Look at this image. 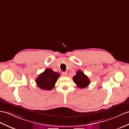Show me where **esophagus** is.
Segmentation results:
<instances>
[{"instance_id": "obj_1", "label": "esophagus", "mask_w": 129, "mask_h": 129, "mask_svg": "<svg viewBox=\"0 0 129 129\" xmlns=\"http://www.w3.org/2000/svg\"><path fill=\"white\" fill-rule=\"evenodd\" d=\"M62 76H64V77L67 76V75H68L67 73V72H63V73H62Z\"/></svg>"}]
</instances>
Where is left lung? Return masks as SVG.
Segmentation results:
<instances>
[{
    "mask_svg": "<svg viewBox=\"0 0 129 129\" xmlns=\"http://www.w3.org/2000/svg\"><path fill=\"white\" fill-rule=\"evenodd\" d=\"M73 79L77 86L80 88L86 87L90 83L88 77L81 70L77 71L76 75L73 77Z\"/></svg>",
    "mask_w": 129,
    "mask_h": 129,
    "instance_id": "left-lung-1",
    "label": "left lung"
}]
</instances>
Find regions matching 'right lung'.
Here are the masks:
<instances>
[{"mask_svg": "<svg viewBox=\"0 0 129 129\" xmlns=\"http://www.w3.org/2000/svg\"><path fill=\"white\" fill-rule=\"evenodd\" d=\"M59 73L53 71L49 68H47L43 73L39 75L36 80L38 87L44 90H51L55 86V84L59 77Z\"/></svg>", "mask_w": 129, "mask_h": 129, "instance_id": "obj_1", "label": "right lung"}]
</instances>
